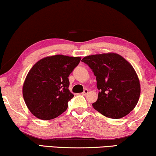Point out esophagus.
<instances>
[{
    "mask_svg": "<svg viewBox=\"0 0 156 156\" xmlns=\"http://www.w3.org/2000/svg\"><path fill=\"white\" fill-rule=\"evenodd\" d=\"M88 92H89V91H88V90L86 89V90H84V91H83V92H82V94L83 95H86L88 93Z\"/></svg>",
    "mask_w": 156,
    "mask_h": 156,
    "instance_id": "obj_1",
    "label": "esophagus"
}]
</instances>
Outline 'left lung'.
<instances>
[{
  "instance_id": "1",
  "label": "left lung",
  "mask_w": 156,
  "mask_h": 156,
  "mask_svg": "<svg viewBox=\"0 0 156 156\" xmlns=\"http://www.w3.org/2000/svg\"><path fill=\"white\" fill-rule=\"evenodd\" d=\"M82 62L96 76L99 92L92 104L95 110L113 119L124 117L133 110L140 96V83L126 59L116 53H107L87 56Z\"/></svg>"
}]
</instances>
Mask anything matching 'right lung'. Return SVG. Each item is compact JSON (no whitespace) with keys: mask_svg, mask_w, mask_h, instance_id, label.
<instances>
[{"mask_svg":"<svg viewBox=\"0 0 156 156\" xmlns=\"http://www.w3.org/2000/svg\"><path fill=\"white\" fill-rule=\"evenodd\" d=\"M81 59L57 55L39 60L28 73L22 93L26 105L39 119L48 120L63 113L74 95L69 91V76Z\"/></svg>","mask_w":156,"mask_h":156,"instance_id":"right-lung-1","label":"right lung"}]
</instances>
